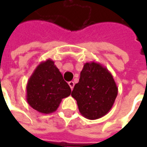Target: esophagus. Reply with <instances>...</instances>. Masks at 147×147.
<instances>
[{"label":"esophagus","mask_w":147,"mask_h":147,"mask_svg":"<svg viewBox=\"0 0 147 147\" xmlns=\"http://www.w3.org/2000/svg\"><path fill=\"white\" fill-rule=\"evenodd\" d=\"M68 85H69V86L71 87V89L73 90L74 86H75V83H74L73 81H71V82H69V83H68Z\"/></svg>","instance_id":"obj_1"}]
</instances>
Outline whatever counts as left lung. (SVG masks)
<instances>
[{
	"mask_svg": "<svg viewBox=\"0 0 147 147\" xmlns=\"http://www.w3.org/2000/svg\"><path fill=\"white\" fill-rule=\"evenodd\" d=\"M118 88L112 74L94 61L83 65L79 83L71 92L80 113L89 120H96L108 113L115 102Z\"/></svg>",
	"mask_w": 147,
	"mask_h": 147,
	"instance_id": "8db88e82",
	"label": "left lung"
}]
</instances>
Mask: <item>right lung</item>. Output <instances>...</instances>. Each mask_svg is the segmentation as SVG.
<instances>
[{"instance_id":"right-lung-1","label":"right lung","mask_w":147,"mask_h":147,"mask_svg":"<svg viewBox=\"0 0 147 147\" xmlns=\"http://www.w3.org/2000/svg\"><path fill=\"white\" fill-rule=\"evenodd\" d=\"M70 86L54 62L48 59L41 62L27 84V103L39 113L49 114L57 109L61 100L71 94Z\"/></svg>"}]
</instances>
